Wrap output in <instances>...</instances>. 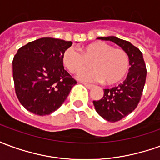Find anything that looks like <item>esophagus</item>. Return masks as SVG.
I'll list each match as a JSON object with an SVG mask.
<instances>
[{
  "instance_id": "1",
  "label": "esophagus",
  "mask_w": 160,
  "mask_h": 160,
  "mask_svg": "<svg viewBox=\"0 0 160 160\" xmlns=\"http://www.w3.org/2000/svg\"><path fill=\"white\" fill-rule=\"evenodd\" d=\"M82 84H83L84 86L87 87V88H88V89H92V88L93 87V86H92V85H91V84L85 83V82H82Z\"/></svg>"
}]
</instances>
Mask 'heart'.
Returning <instances> with one entry per match:
<instances>
[{
    "instance_id": "1",
    "label": "heart",
    "mask_w": 160,
    "mask_h": 160,
    "mask_svg": "<svg viewBox=\"0 0 160 160\" xmlns=\"http://www.w3.org/2000/svg\"><path fill=\"white\" fill-rule=\"evenodd\" d=\"M63 64L71 73H79L90 67L94 69L82 72L79 79L89 82L103 81L108 85L118 83L129 69V57L123 49H114L104 42H95L87 45L83 52L73 47L64 51Z\"/></svg>"
}]
</instances>
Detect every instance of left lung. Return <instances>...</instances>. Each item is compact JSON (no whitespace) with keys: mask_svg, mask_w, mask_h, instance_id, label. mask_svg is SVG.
<instances>
[{"mask_svg":"<svg viewBox=\"0 0 160 160\" xmlns=\"http://www.w3.org/2000/svg\"><path fill=\"white\" fill-rule=\"evenodd\" d=\"M98 38L115 42L129 57L130 68L123 83L110 89H104L103 98L93 101L98 114L108 122H114L130 114L137 107L146 83L147 68L141 51L131 42L114 36Z\"/></svg>","mask_w":160,"mask_h":160,"instance_id":"left-lung-1","label":"left lung"}]
</instances>
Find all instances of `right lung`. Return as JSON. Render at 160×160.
<instances>
[{
  "mask_svg": "<svg viewBox=\"0 0 160 160\" xmlns=\"http://www.w3.org/2000/svg\"><path fill=\"white\" fill-rule=\"evenodd\" d=\"M72 43L42 38L18 49L12 60V77L17 98L27 111L49 115L66 100L77 83L63 67V53Z\"/></svg>",
  "mask_w": 160,
  "mask_h": 160,
  "instance_id": "1",
  "label": "right lung"
}]
</instances>
